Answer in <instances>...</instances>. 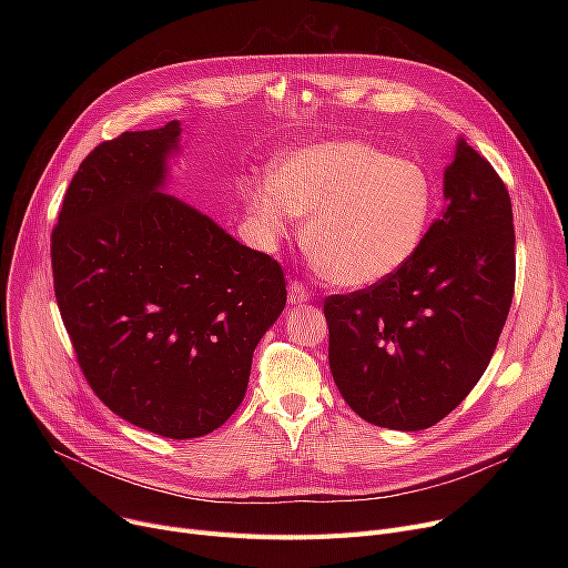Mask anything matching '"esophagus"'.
<instances>
[{
  "label": "esophagus",
  "mask_w": 568,
  "mask_h": 568,
  "mask_svg": "<svg viewBox=\"0 0 568 568\" xmlns=\"http://www.w3.org/2000/svg\"><path fill=\"white\" fill-rule=\"evenodd\" d=\"M287 300H290V304L300 306V304H306V302L311 300V292H308V287L302 285L300 281H292V283H290V290H287Z\"/></svg>",
  "instance_id": "1"
}]
</instances>
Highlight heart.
<instances>
[{"label":"heart","mask_w":568,"mask_h":568,"mask_svg":"<svg viewBox=\"0 0 568 568\" xmlns=\"http://www.w3.org/2000/svg\"><path fill=\"white\" fill-rule=\"evenodd\" d=\"M257 230L278 242L306 221V248L343 287L396 276L419 253L435 212V184L422 163L364 140L317 142L276 161L272 179L244 184Z\"/></svg>","instance_id":"obj_1"}]
</instances>
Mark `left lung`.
<instances>
[{
  "mask_svg": "<svg viewBox=\"0 0 568 568\" xmlns=\"http://www.w3.org/2000/svg\"><path fill=\"white\" fill-rule=\"evenodd\" d=\"M442 216L400 272L324 302L329 366L345 403L379 428L442 422L488 368L516 283L511 197L458 138Z\"/></svg>",
  "mask_w": 568,
  "mask_h": 568,
  "instance_id": "1",
  "label": "left lung"
}]
</instances>
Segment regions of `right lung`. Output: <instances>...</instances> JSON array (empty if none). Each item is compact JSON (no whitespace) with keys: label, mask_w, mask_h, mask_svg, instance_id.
<instances>
[{"label":"right lung","mask_w":568,"mask_h":568,"mask_svg":"<svg viewBox=\"0 0 568 568\" xmlns=\"http://www.w3.org/2000/svg\"><path fill=\"white\" fill-rule=\"evenodd\" d=\"M182 124L89 154L52 230L54 296L94 394L170 439L223 426L285 308L283 268L163 193Z\"/></svg>","instance_id":"add662e5"}]
</instances>
